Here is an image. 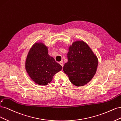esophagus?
Returning a JSON list of instances; mask_svg holds the SVG:
<instances>
[{"instance_id": "esophagus-1", "label": "esophagus", "mask_w": 121, "mask_h": 121, "mask_svg": "<svg viewBox=\"0 0 121 121\" xmlns=\"http://www.w3.org/2000/svg\"><path fill=\"white\" fill-rule=\"evenodd\" d=\"M59 64L62 66V67H63V61H61V62H60Z\"/></svg>"}]
</instances>
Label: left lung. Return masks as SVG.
Segmentation results:
<instances>
[{
    "label": "left lung",
    "instance_id": "left-lung-1",
    "mask_svg": "<svg viewBox=\"0 0 121 121\" xmlns=\"http://www.w3.org/2000/svg\"><path fill=\"white\" fill-rule=\"evenodd\" d=\"M67 58L63 71L71 82L77 86L86 84L96 72L98 65L96 56L86 43L77 41L69 46Z\"/></svg>",
    "mask_w": 121,
    "mask_h": 121
}]
</instances>
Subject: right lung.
<instances>
[{
  "instance_id": "right-lung-1",
  "label": "right lung",
  "mask_w": 121,
  "mask_h": 121,
  "mask_svg": "<svg viewBox=\"0 0 121 121\" xmlns=\"http://www.w3.org/2000/svg\"><path fill=\"white\" fill-rule=\"evenodd\" d=\"M26 70L33 81L40 85H46L52 81L62 66L49 55L48 47L42 43H36L27 55Z\"/></svg>"
}]
</instances>
